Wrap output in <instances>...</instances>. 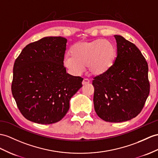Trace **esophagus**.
I'll return each instance as SVG.
<instances>
[{"label":"esophagus","instance_id":"obj_1","mask_svg":"<svg viewBox=\"0 0 158 158\" xmlns=\"http://www.w3.org/2000/svg\"><path fill=\"white\" fill-rule=\"evenodd\" d=\"M89 83H90V80H88V79L84 78V79L83 80V81H82V84H83V85H86V84H89Z\"/></svg>","mask_w":158,"mask_h":158}]
</instances>
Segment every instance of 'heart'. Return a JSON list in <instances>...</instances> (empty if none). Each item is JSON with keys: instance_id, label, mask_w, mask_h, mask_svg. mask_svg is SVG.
Wrapping results in <instances>:
<instances>
[{"instance_id": "obj_1", "label": "heart", "mask_w": 158, "mask_h": 158, "mask_svg": "<svg viewBox=\"0 0 158 158\" xmlns=\"http://www.w3.org/2000/svg\"><path fill=\"white\" fill-rule=\"evenodd\" d=\"M70 56L64 57V64L72 73L80 74L86 66L92 76H100L113 67L117 57V48L110 41L97 40L79 42L70 49Z\"/></svg>"}]
</instances>
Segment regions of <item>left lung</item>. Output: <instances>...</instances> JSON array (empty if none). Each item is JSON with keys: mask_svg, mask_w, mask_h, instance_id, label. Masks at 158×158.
Returning a JSON list of instances; mask_svg holds the SVG:
<instances>
[{"mask_svg": "<svg viewBox=\"0 0 158 158\" xmlns=\"http://www.w3.org/2000/svg\"><path fill=\"white\" fill-rule=\"evenodd\" d=\"M117 56L113 67L92 80L94 106L102 120L121 123L139 114L150 90L148 65L136 45L121 35L114 36Z\"/></svg>", "mask_w": 158, "mask_h": 158, "instance_id": "obj_1", "label": "left lung"}]
</instances>
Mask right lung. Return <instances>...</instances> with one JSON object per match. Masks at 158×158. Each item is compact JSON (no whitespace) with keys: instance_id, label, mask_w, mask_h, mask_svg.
Here are the masks:
<instances>
[{"instance_id":"1","label":"right lung","mask_w":158,"mask_h":158,"mask_svg":"<svg viewBox=\"0 0 158 158\" xmlns=\"http://www.w3.org/2000/svg\"><path fill=\"white\" fill-rule=\"evenodd\" d=\"M67 40L46 37L25 46L15 61L11 90L27 120L42 125L61 120L83 78L66 73Z\"/></svg>"}]
</instances>
